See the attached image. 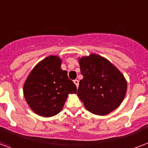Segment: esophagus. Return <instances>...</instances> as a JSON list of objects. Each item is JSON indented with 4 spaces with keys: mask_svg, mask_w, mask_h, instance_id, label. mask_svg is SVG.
I'll use <instances>...</instances> for the list:
<instances>
[{
    "mask_svg": "<svg viewBox=\"0 0 148 148\" xmlns=\"http://www.w3.org/2000/svg\"><path fill=\"white\" fill-rule=\"evenodd\" d=\"M74 84H75V85H76V86H77V87H78V84H79L78 80H74Z\"/></svg>",
    "mask_w": 148,
    "mask_h": 148,
    "instance_id": "obj_1",
    "label": "esophagus"
}]
</instances>
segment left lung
Here are the masks:
<instances>
[{"label":"left lung","mask_w":148,"mask_h":148,"mask_svg":"<svg viewBox=\"0 0 148 148\" xmlns=\"http://www.w3.org/2000/svg\"><path fill=\"white\" fill-rule=\"evenodd\" d=\"M83 79L77 96L88 111L106 116L117 109L127 90V80L116 66L96 53L78 58Z\"/></svg>","instance_id":"obj_1"}]
</instances>
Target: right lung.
<instances>
[{
  "mask_svg": "<svg viewBox=\"0 0 148 148\" xmlns=\"http://www.w3.org/2000/svg\"><path fill=\"white\" fill-rule=\"evenodd\" d=\"M62 60L49 55L39 62L27 77L23 86L25 101L39 116L51 117L61 111L70 94H76V85L61 69Z\"/></svg>",
  "mask_w": 148,
  "mask_h": 148,
  "instance_id": "add662e5",
  "label": "right lung"
}]
</instances>
